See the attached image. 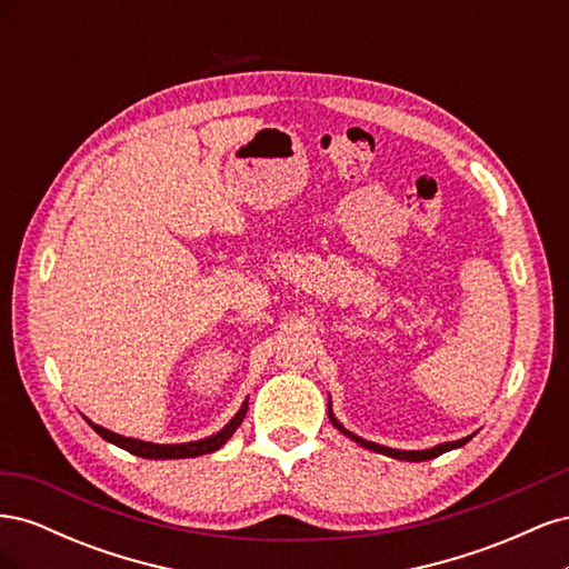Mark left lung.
Instances as JSON below:
<instances>
[{
    "label": "left lung",
    "instance_id": "1",
    "mask_svg": "<svg viewBox=\"0 0 569 569\" xmlns=\"http://www.w3.org/2000/svg\"><path fill=\"white\" fill-rule=\"evenodd\" d=\"M327 412H330V420H332V425L339 429V432H341V435H347L349 439H353L356 443L363 446V449H370V451H375V453H382V456H389V458L410 460V462H420V460L437 458V456H441V453H446V451L458 449V446H465V443H468V441L472 439V437H465V439H458V441H446V443H439V446H435V449H427V451H396V449H387V446H380V443H372V441L360 439V437L351 435L349 429H343V427L337 422V418L332 416V408H330V403H327Z\"/></svg>",
    "mask_w": 569,
    "mask_h": 569
}]
</instances>
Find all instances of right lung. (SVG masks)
Wrapping results in <instances>:
<instances>
[{
  "label": "right lung",
  "instance_id": "obj_1",
  "mask_svg": "<svg viewBox=\"0 0 569 569\" xmlns=\"http://www.w3.org/2000/svg\"><path fill=\"white\" fill-rule=\"evenodd\" d=\"M244 416H247V403L242 406V410H239L237 416L226 427L220 429L218 435H213L209 439H201V441H189V443H151V441L120 437V435L109 432V429H104V427L92 425V422L90 425H92V429L101 439H107V441L120 446V449H126L128 453H134V456H140V458H163V460H168V458H194V456L218 451L220 446L234 435V429L242 425Z\"/></svg>",
  "mask_w": 569,
  "mask_h": 569
}]
</instances>
